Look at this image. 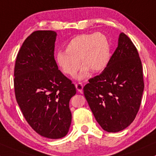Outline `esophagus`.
Instances as JSON below:
<instances>
[{
  "mask_svg": "<svg viewBox=\"0 0 156 156\" xmlns=\"http://www.w3.org/2000/svg\"><path fill=\"white\" fill-rule=\"evenodd\" d=\"M75 86H76V90H77L79 92H80V93H83V85H82L81 83H77V84H76V85H75Z\"/></svg>",
  "mask_w": 156,
  "mask_h": 156,
  "instance_id": "34e87169",
  "label": "esophagus"
}]
</instances>
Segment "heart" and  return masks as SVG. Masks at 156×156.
I'll use <instances>...</instances> for the list:
<instances>
[{
    "label": "heart",
    "instance_id": "b5f03b06",
    "mask_svg": "<svg viewBox=\"0 0 156 156\" xmlns=\"http://www.w3.org/2000/svg\"><path fill=\"white\" fill-rule=\"evenodd\" d=\"M111 45L105 34L100 32L81 34L73 37L65 47V51L56 54V62L65 74L74 76L83 66L78 79L86 77L89 71L97 73L108 66L111 59Z\"/></svg>",
    "mask_w": 156,
    "mask_h": 156
}]
</instances>
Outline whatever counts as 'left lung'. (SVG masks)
I'll use <instances>...</instances> for the list:
<instances>
[{
    "instance_id": "obj_1",
    "label": "left lung",
    "mask_w": 156,
    "mask_h": 156,
    "mask_svg": "<svg viewBox=\"0 0 156 156\" xmlns=\"http://www.w3.org/2000/svg\"><path fill=\"white\" fill-rule=\"evenodd\" d=\"M142 65L133 42L122 32L108 66L89 80L84 95L104 130L121 131L133 122L144 90Z\"/></svg>"
}]
</instances>
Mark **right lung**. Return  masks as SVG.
Listing matches in <instances>:
<instances>
[{
	"label": "right lung",
	"instance_id": "add662e5",
	"mask_svg": "<svg viewBox=\"0 0 156 156\" xmlns=\"http://www.w3.org/2000/svg\"><path fill=\"white\" fill-rule=\"evenodd\" d=\"M57 33L36 31L17 54L14 71L15 97L34 131L48 139L67 135L71 123L69 108L76 87L58 69L55 59Z\"/></svg>",
	"mask_w": 156,
	"mask_h": 156
}]
</instances>
